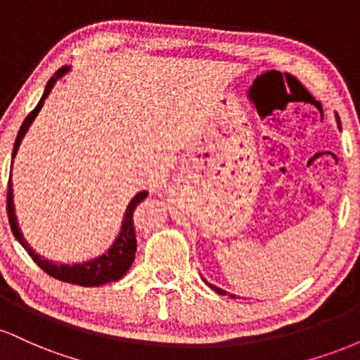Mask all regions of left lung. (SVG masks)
I'll return each mask as SVG.
<instances>
[{"mask_svg":"<svg viewBox=\"0 0 360 360\" xmlns=\"http://www.w3.org/2000/svg\"><path fill=\"white\" fill-rule=\"evenodd\" d=\"M338 118V117H337ZM338 122H340V120H338ZM205 281V279H203ZM210 288H212L213 289V291H217L218 292V295H225V291H223V289H220V288H217V286H213V284H210ZM232 298H235V296L232 295Z\"/></svg>","mask_w":360,"mask_h":360,"instance_id":"left-lung-1","label":"left lung"}]
</instances>
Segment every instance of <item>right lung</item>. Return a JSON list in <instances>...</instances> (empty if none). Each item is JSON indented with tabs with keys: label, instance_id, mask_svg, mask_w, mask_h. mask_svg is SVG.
<instances>
[{
	"label": "right lung",
	"instance_id": "obj_1",
	"mask_svg": "<svg viewBox=\"0 0 360 360\" xmlns=\"http://www.w3.org/2000/svg\"><path fill=\"white\" fill-rule=\"evenodd\" d=\"M69 71V68H62L57 71L53 76L51 77V81L47 82L44 91V96L40 98L39 105L35 106L34 110L28 113V117L23 120L22 127H20L18 135H16L15 146H13V154L11 157L16 155V150H18L20 142L27 134L28 127L32 125L37 113H39L40 108H42L45 98L51 94V91L56 84L59 77L64 76L65 72ZM147 191L139 193L134 200L130 201V205L127 206L125 212V218L122 221V232L118 233L117 240H115L113 245L110 247L106 254L100 255V257L88 260V262L82 264H74V266H69V264H56L52 260H47L44 257H40L37 252L28 245L27 240L23 238L22 230H20L18 221H16V214H15V205H13V189H11V179L8 181V196H6V212H8V220H10V226L11 232H13L15 238L23 245V249L28 252L34 262L40 269H44L49 276L52 278L64 281V283L69 284H79V286H86V288H94V286H103V284L113 283V281L122 279L123 276L127 274V271L131 267V262L135 259V252H137V238H135V229H134V212L137 208L139 203H142L143 200L147 198Z\"/></svg>",
	"mask_w": 360,
	"mask_h": 360
}]
</instances>
